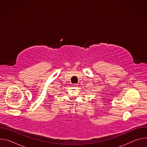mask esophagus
I'll return each mask as SVG.
<instances>
[{
  "label": "esophagus",
  "mask_w": 147,
  "mask_h": 147,
  "mask_svg": "<svg viewBox=\"0 0 147 147\" xmlns=\"http://www.w3.org/2000/svg\"><path fill=\"white\" fill-rule=\"evenodd\" d=\"M78 84H72V86H74V87H77Z\"/></svg>",
  "instance_id": "esophagus-1"
}]
</instances>
